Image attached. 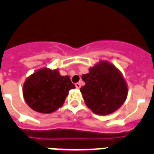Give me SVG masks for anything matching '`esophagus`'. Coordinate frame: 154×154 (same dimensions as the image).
<instances>
[{
  "instance_id": "obj_1",
  "label": "esophagus",
  "mask_w": 154,
  "mask_h": 154,
  "mask_svg": "<svg viewBox=\"0 0 154 154\" xmlns=\"http://www.w3.org/2000/svg\"><path fill=\"white\" fill-rule=\"evenodd\" d=\"M75 87H76V89H80L81 84H80L79 82H77V83H75Z\"/></svg>"
}]
</instances>
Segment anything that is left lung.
I'll return each instance as SVG.
<instances>
[{
  "instance_id": "obj_1",
  "label": "left lung",
  "mask_w": 154,
  "mask_h": 154,
  "mask_svg": "<svg viewBox=\"0 0 154 154\" xmlns=\"http://www.w3.org/2000/svg\"><path fill=\"white\" fill-rule=\"evenodd\" d=\"M85 85L80 89L86 106L94 113L109 115L124 103L128 88L121 72L112 64L101 61L82 76Z\"/></svg>"
}]
</instances>
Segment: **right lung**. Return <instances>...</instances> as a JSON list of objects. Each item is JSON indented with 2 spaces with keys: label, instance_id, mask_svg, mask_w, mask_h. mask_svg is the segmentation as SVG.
I'll list each match as a JSON object with an SVG mask.
<instances>
[{
  "label": "right lung",
  "instance_id": "add662e5",
  "mask_svg": "<svg viewBox=\"0 0 154 154\" xmlns=\"http://www.w3.org/2000/svg\"><path fill=\"white\" fill-rule=\"evenodd\" d=\"M75 88L69 76L61 75L57 69L43 68L27 78L23 85V96L33 110L51 113L62 106L69 91Z\"/></svg>",
  "mask_w": 154,
  "mask_h": 154
}]
</instances>
